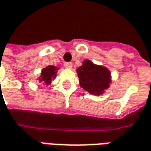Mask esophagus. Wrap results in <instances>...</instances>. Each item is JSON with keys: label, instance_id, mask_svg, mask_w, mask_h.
Returning a JSON list of instances; mask_svg holds the SVG:
<instances>
[{"label": "esophagus", "instance_id": "1", "mask_svg": "<svg viewBox=\"0 0 151 151\" xmlns=\"http://www.w3.org/2000/svg\"><path fill=\"white\" fill-rule=\"evenodd\" d=\"M64 66L67 68H71L73 67V65L71 62H65V64H64Z\"/></svg>", "mask_w": 151, "mask_h": 151}]
</instances>
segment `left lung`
Returning <instances> with one entry per match:
<instances>
[{
	"label": "left lung",
	"instance_id": "8db88e82",
	"mask_svg": "<svg viewBox=\"0 0 151 151\" xmlns=\"http://www.w3.org/2000/svg\"><path fill=\"white\" fill-rule=\"evenodd\" d=\"M80 86L92 95H101L109 88L110 83V73L106 68L94 65L86 60L82 66L77 68Z\"/></svg>",
	"mask_w": 151,
	"mask_h": 151
}]
</instances>
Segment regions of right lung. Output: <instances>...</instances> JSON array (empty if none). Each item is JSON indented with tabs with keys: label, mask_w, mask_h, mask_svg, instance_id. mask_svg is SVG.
Returning a JSON list of instances; mask_svg holds the SVG:
<instances>
[{
	"label": "right lung",
	"mask_w": 151,
	"mask_h": 151,
	"mask_svg": "<svg viewBox=\"0 0 151 151\" xmlns=\"http://www.w3.org/2000/svg\"><path fill=\"white\" fill-rule=\"evenodd\" d=\"M58 69L59 68L57 67H55V66H52V65H50V66H48L46 68H43L42 73H41L40 81L44 82L46 85L50 84V82H51V79L54 78L56 75Z\"/></svg>",
	"instance_id": "right-lung-1"
}]
</instances>
